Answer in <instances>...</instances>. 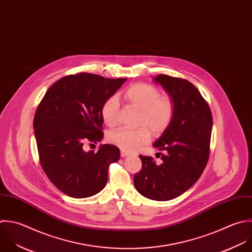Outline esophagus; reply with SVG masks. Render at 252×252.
<instances>
[{
  "mask_svg": "<svg viewBox=\"0 0 252 252\" xmlns=\"http://www.w3.org/2000/svg\"><path fill=\"white\" fill-rule=\"evenodd\" d=\"M128 155H129V153L126 152V151H124V150L121 151V156H122V157L125 158V157H126V156H128Z\"/></svg>",
  "mask_w": 252,
  "mask_h": 252,
  "instance_id": "1",
  "label": "esophagus"
}]
</instances>
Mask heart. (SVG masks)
I'll use <instances>...</instances> for the list:
<instances>
[{
  "label": "heart",
  "mask_w": 252,
  "mask_h": 252,
  "mask_svg": "<svg viewBox=\"0 0 252 252\" xmlns=\"http://www.w3.org/2000/svg\"><path fill=\"white\" fill-rule=\"evenodd\" d=\"M124 100L140 110L139 125L146 126L154 134L163 133L175 116V103L169 96H160L159 90L150 84L135 83L122 94ZM118 100L114 97L105 101L101 108L103 121L109 126L117 124ZM150 131L145 126L136 129L120 128L110 133L109 140L124 151H134L150 139Z\"/></svg>",
  "instance_id": "b5f03b06"
}]
</instances>
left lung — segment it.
<instances>
[{
    "label": "left lung",
    "mask_w": 252,
    "mask_h": 252,
    "mask_svg": "<svg viewBox=\"0 0 252 252\" xmlns=\"http://www.w3.org/2000/svg\"><path fill=\"white\" fill-rule=\"evenodd\" d=\"M175 103V116L169 127L154 142L162 163L139 156L141 171L134 175L136 190L146 198L167 201L190 189L200 178L209 158L213 119L198 89L182 78L159 74L154 78Z\"/></svg>",
    "instance_id": "1"
}]
</instances>
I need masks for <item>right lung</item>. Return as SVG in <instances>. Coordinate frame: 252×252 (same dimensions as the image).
Segmentation results:
<instances>
[{"label": "right lung", "mask_w": 252, "mask_h": 252, "mask_svg": "<svg viewBox=\"0 0 252 252\" xmlns=\"http://www.w3.org/2000/svg\"><path fill=\"white\" fill-rule=\"evenodd\" d=\"M126 78H105L81 72L55 82L41 100L33 127L43 171L64 194L86 198L100 192L108 181V169L119 161L120 149L100 145L84 151L85 142L103 138L101 108Z\"/></svg>", "instance_id": "obj_1"}]
</instances>
